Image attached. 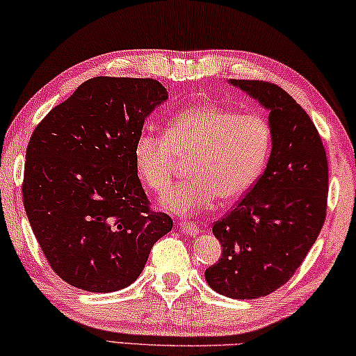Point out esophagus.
<instances>
[{"mask_svg":"<svg viewBox=\"0 0 356 356\" xmlns=\"http://www.w3.org/2000/svg\"><path fill=\"white\" fill-rule=\"evenodd\" d=\"M178 227L181 228V232H184L189 236H196L199 233V227L191 220H181L178 223Z\"/></svg>","mask_w":356,"mask_h":356,"instance_id":"1","label":"esophagus"}]
</instances>
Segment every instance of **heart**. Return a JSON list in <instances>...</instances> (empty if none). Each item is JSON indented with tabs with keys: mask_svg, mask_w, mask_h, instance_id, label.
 Returning <instances> with one entry per match:
<instances>
[{
	"mask_svg": "<svg viewBox=\"0 0 356 356\" xmlns=\"http://www.w3.org/2000/svg\"><path fill=\"white\" fill-rule=\"evenodd\" d=\"M272 147L269 121L240 115L213 104L188 106L168 121L165 134L143 133L134 143V167L154 193L168 188L179 162H188L189 179L175 184L162 206L179 216L220 202H235L254 186Z\"/></svg>",
	"mask_w": 356,
	"mask_h": 356,
	"instance_id": "obj_1",
	"label": "heart"
}]
</instances>
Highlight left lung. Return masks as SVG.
Returning <instances> with one entry per match:
<instances>
[{
  "instance_id": "left-lung-1",
  "label": "left lung",
  "mask_w": 356,
  "mask_h": 356,
  "mask_svg": "<svg viewBox=\"0 0 356 356\" xmlns=\"http://www.w3.org/2000/svg\"><path fill=\"white\" fill-rule=\"evenodd\" d=\"M269 113V163L246 196L212 232L222 256L206 269L217 293L254 300L286 284L314 245L327 211L329 165L308 113L282 87L267 81L232 79Z\"/></svg>"
}]
</instances>
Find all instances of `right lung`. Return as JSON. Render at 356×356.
<instances>
[{"label":"right lung","instance_id":"right-lung-1","mask_svg":"<svg viewBox=\"0 0 356 356\" xmlns=\"http://www.w3.org/2000/svg\"><path fill=\"white\" fill-rule=\"evenodd\" d=\"M168 92L155 79L97 76L50 110L29 140L22 201L56 275L94 293L138 279L172 217L150 209L134 167L144 121Z\"/></svg>","mask_w":356,"mask_h":356}]
</instances>
